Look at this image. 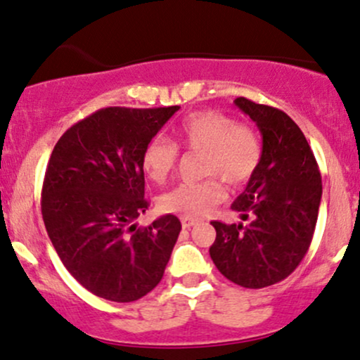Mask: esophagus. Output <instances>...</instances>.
<instances>
[{
  "label": "esophagus",
  "mask_w": 360,
  "mask_h": 360,
  "mask_svg": "<svg viewBox=\"0 0 360 360\" xmlns=\"http://www.w3.org/2000/svg\"><path fill=\"white\" fill-rule=\"evenodd\" d=\"M197 221L192 219V217H181V228L184 229H191L192 226H195Z\"/></svg>",
  "instance_id": "34e87169"
}]
</instances>
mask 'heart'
<instances>
[{
  "label": "heart",
  "mask_w": 360,
  "mask_h": 360,
  "mask_svg": "<svg viewBox=\"0 0 360 360\" xmlns=\"http://www.w3.org/2000/svg\"><path fill=\"white\" fill-rule=\"evenodd\" d=\"M179 148L200 153L199 173L209 179L197 184H180L158 197L161 212L184 217H200L224 199V181L243 187L253 179L262 161V141L253 127L236 124L233 117L217 110H200L187 115L175 129V141H149L141 165L149 180L165 184L179 163Z\"/></svg>",
  "instance_id": "b5f03b06"
}]
</instances>
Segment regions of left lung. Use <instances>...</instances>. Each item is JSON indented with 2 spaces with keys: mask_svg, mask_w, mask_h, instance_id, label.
<instances>
[{
  "mask_svg": "<svg viewBox=\"0 0 360 360\" xmlns=\"http://www.w3.org/2000/svg\"><path fill=\"white\" fill-rule=\"evenodd\" d=\"M260 129V167L234 200L233 211L250 223L212 221L209 253L226 278L248 289L284 281L308 253L321 202L316 158L297 124L285 112L240 96L234 100Z\"/></svg>",
  "mask_w": 360,
  "mask_h": 360,
  "instance_id": "8db88e82",
  "label": "left lung"
}]
</instances>
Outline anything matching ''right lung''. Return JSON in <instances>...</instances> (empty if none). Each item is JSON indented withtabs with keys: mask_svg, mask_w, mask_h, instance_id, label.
<instances>
[{
	"mask_svg": "<svg viewBox=\"0 0 360 360\" xmlns=\"http://www.w3.org/2000/svg\"><path fill=\"white\" fill-rule=\"evenodd\" d=\"M179 105L107 107L60 136L42 185V219L56 252L84 289L115 302L160 284L181 224L173 214L146 228L143 149Z\"/></svg>",
	"mask_w": 360,
	"mask_h": 360,
	"instance_id": "right-lung-1",
	"label": "right lung"
}]
</instances>
